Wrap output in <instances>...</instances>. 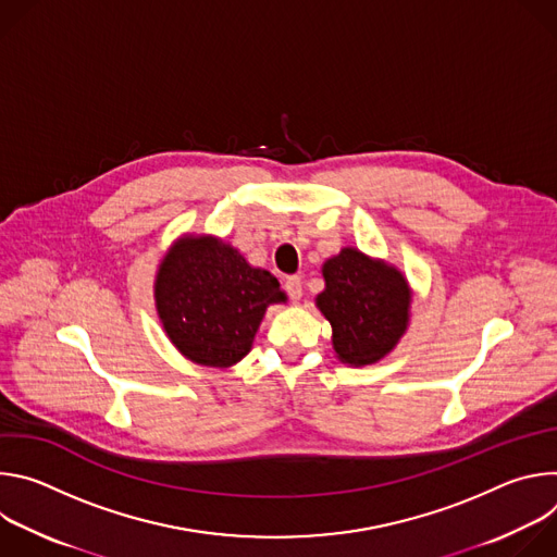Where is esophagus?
Segmentation results:
<instances>
[{
  "instance_id": "1",
  "label": "esophagus",
  "mask_w": 557,
  "mask_h": 557,
  "mask_svg": "<svg viewBox=\"0 0 557 557\" xmlns=\"http://www.w3.org/2000/svg\"><path fill=\"white\" fill-rule=\"evenodd\" d=\"M284 288H286V293L293 301H299V297H301V277L299 275H288L286 282H284Z\"/></svg>"
}]
</instances>
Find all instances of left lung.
Returning <instances> with one entry per match:
<instances>
[{
    "label": "left lung",
    "instance_id": "left-lung-1",
    "mask_svg": "<svg viewBox=\"0 0 557 557\" xmlns=\"http://www.w3.org/2000/svg\"><path fill=\"white\" fill-rule=\"evenodd\" d=\"M324 290L317 308L333 326V350L346 366H370L408 333L412 286L401 269L344 247L322 264Z\"/></svg>",
    "mask_w": 557,
    "mask_h": 557
}]
</instances>
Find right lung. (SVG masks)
<instances>
[{
	"label": "right lung",
	"mask_w": 557,
	"mask_h": 557,
	"mask_svg": "<svg viewBox=\"0 0 557 557\" xmlns=\"http://www.w3.org/2000/svg\"><path fill=\"white\" fill-rule=\"evenodd\" d=\"M153 301L168 339L191 363L243 361L271 304L286 301L275 275L209 233H183L153 277Z\"/></svg>",
	"instance_id": "add662e5"
}]
</instances>
